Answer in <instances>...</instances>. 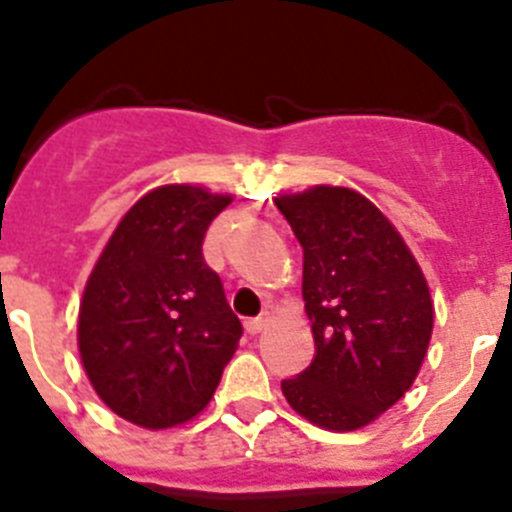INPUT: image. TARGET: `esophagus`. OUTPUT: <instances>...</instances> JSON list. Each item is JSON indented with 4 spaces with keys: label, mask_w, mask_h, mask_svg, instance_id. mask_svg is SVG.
<instances>
[{
    "label": "esophagus",
    "mask_w": 512,
    "mask_h": 512,
    "mask_svg": "<svg viewBox=\"0 0 512 512\" xmlns=\"http://www.w3.org/2000/svg\"><path fill=\"white\" fill-rule=\"evenodd\" d=\"M267 324H270V319H265V316H260V319H250L245 324V329H247V334H260V331H265L267 329Z\"/></svg>",
    "instance_id": "esophagus-1"
}]
</instances>
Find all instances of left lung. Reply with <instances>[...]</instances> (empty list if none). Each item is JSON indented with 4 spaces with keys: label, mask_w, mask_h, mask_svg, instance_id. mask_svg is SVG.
<instances>
[{
    "label": "left lung",
    "mask_w": 512,
    "mask_h": 512,
    "mask_svg": "<svg viewBox=\"0 0 512 512\" xmlns=\"http://www.w3.org/2000/svg\"><path fill=\"white\" fill-rule=\"evenodd\" d=\"M275 206L303 247L313 362L280 382L293 411L354 431L398 403L434 329L421 267L393 224L352 188L316 186Z\"/></svg>",
    "instance_id": "1"
}]
</instances>
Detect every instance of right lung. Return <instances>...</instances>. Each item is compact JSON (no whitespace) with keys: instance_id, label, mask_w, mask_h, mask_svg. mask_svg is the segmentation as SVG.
<instances>
[{"instance_id":"1","label":"right lung","mask_w":512,"mask_h":512,"mask_svg":"<svg viewBox=\"0 0 512 512\" xmlns=\"http://www.w3.org/2000/svg\"><path fill=\"white\" fill-rule=\"evenodd\" d=\"M229 196L163 186L132 206L101 252L78 313V352L99 398L145 428L209 405L242 324L204 237Z\"/></svg>"}]
</instances>
